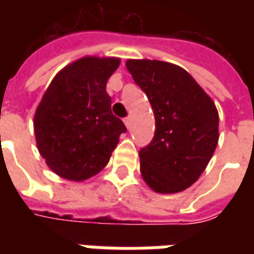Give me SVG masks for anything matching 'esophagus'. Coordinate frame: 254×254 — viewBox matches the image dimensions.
Segmentation results:
<instances>
[{
  "label": "esophagus",
  "instance_id": "esophagus-1",
  "mask_svg": "<svg viewBox=\"0 0 254 254\" xmlns=\"http://www.w3.org/2000/svg\"><path fill=\"white\" fill-rule=\"evenodd\" d=\"M124 124H125L127 129H129V127H130V117H125V119H124Z\"/></svg>",
  "mask_w": 254,
  "mask_h": 254
}]
</instances>
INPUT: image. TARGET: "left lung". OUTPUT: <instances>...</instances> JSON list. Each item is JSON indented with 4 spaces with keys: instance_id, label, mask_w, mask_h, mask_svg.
Listing matches in <instances>:
<instances>
[{
    "instance_id": "left-lung-1",
    "label": "left lung",
    "mask_w": 254,
    "mask_h": 254,
    "mask_svg": "<svg viewBox=\"0 0 254 254\" xmlns=\"http://www.w3.org/2000/svg\"><path fill=\"white\" fill-rule=\"evenodd\" d=\"M127 68L146 93L155 119L154 137L139 150L141 175L155 192H181L199 179L215 153L216 105L179 65L127 59Z\"/></svg>"
}]
</instances>
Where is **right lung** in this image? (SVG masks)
<instances>
[{"instance_id":"add662e5","label":"right lung","mask_w":254,"mask_h":254,"mask_svg":"<svg viewBox=\"0 0 254 254\" xmlns=\"http://www.w3.org/2000/svg\"><path fill=\"white\" fill-rule=\"evenodd\" d=\"M119 58L84 57L65 65L46 89L34 115L39 154L54 173L83 182L107 166L127 127L112 113L107 81Z\"/></svg>"}]
</instances>
